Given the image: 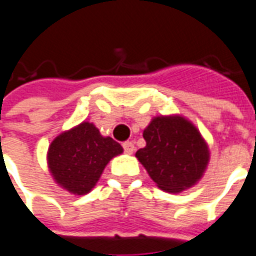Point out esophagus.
I'll return each mask as SVG.
<instances>
[{
  "mask_svg": "<svg viewBox=\"0 0 256 256\" xmlns=\"http://www.w3.org/2000/svg\"><path fill=\"white\" fill-rule=\"evenodd\" d=\"M122 148H124V152L126 154H132L134 150H135V145H134V142H131V140L124 142V144H122Z\"/></svg>",
  "mask_w": 256,
  "mask_h": 256,
  "instance_id": "34e87169",
  "label": "esophagus"
}]
</instances>
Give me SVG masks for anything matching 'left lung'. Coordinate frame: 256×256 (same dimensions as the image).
Returning <instances> with one entry per match:
<instances>
[{
    "label": "left lung",
    "instance_id": "left-lung-1",
    "mask_svg": "<svg viewBox=\"0 0 256 256\" xmlns=\"http://www.w3.org/2000/svg\"><path fill=\"white\" fill-rule=\"evenodd\" d=\"M144 138L146 146L136 152V158L163 191H184L204 176L209 149L188 120L180 116L153 118Z\"/></svg>",
    "mask_w": 256,
    "mask_h": 256
}]
</instances>
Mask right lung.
<instances>
[{
  "instance_id": "right-lung-1",
  "label": "right lung",
  "mask_w": 256,
  "mask_h": 256,
  "mask_svg": "<svg viewBox=\"0 0 256 256\" xmlns=\"http://www.w3.org/2000/svg\"><path fill=\"white\" fill-rule=\"evenodd\" d=\"M121 153L118 142L102 136L94 125L84 121L51 142L47 162L58 185L72 194L84 195L96 185L107 163Z\"/></svg>"
}]
</instances>
